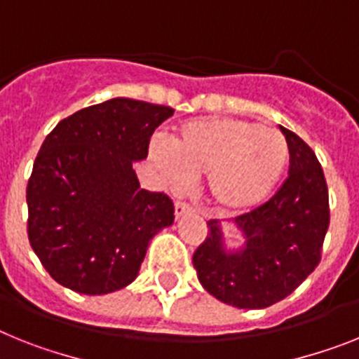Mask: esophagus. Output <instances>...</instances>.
Segmentation results:
<instances>
[{
  "label": "esophagus",
  "mask_w": 359,
  "mask_h": 359,
  "mask_svg": "<svg viewBox=\"0 0 359 359\" xmlns=\"http://www.w3.org/2000/svg\"><path fill=\"white\" fill-rule=\"evenodd\" d=\"M191 212H194V208L189 206L188 203H184V201H177V203H175V217H177V219L188 215V213Z\"/></svg>",
  "instance_id": "34e87169"
}]
</instances>
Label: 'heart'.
I'll return each mask as SVG.
<instances>
[{"mask_svg":"<svg viewBox=\"0 0 359 359\" xmlns=\"http://www.w3.org/2000/svg\"><path fill=\"white\" fill-rule=\"evenodd\" d=\"M151 153L171 188L206 175L208 197L224 213L261 206L290 158L281 133L239 118L189 120L171 135V149L156 142Z\"/></svg>","mask_w":359,"mask_h":359,"instance_id":"heart-1","label":"heart"}]
</instances>
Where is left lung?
Returning <instances> with one entry per match:
<instances>
[{
  "label": "left lung",
  "mask_w": 359,
  "mask_h": 359,
  "mask_svg": "<svg viewBox=\"0 0 359 359\" xmlns=\"http://www.w3.org/2000/svg\"><path fill=\"white\" fill-rule=\"evenodd\" d=\"M281 131L290 149L288 179L263 206L233 219L245 245L226 248L221 222L212 219L194 254L201 285L237 309H266L290 296L319 264L330 222L318 156L290 129Z\"/></svg>",
  "instance_id": "left-lung-1"
}]
</instances>
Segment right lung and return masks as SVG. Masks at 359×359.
Here are the masks:
<instances>
[{"label": "right lung", "mask_w": 359, "mask_h": 359, "mask_svg": "<svg viewBox=\"0 0 359 359\" xmlns=\"http://www.w3.org/2000/svg\"><path fill=\"white\" fill-rule=\"evenodd\" d=\"M171 107L113 98L47 135L27 184V233L54 281L87 296L135 281L149 241L175 221L165 194L140 188L153 131Z\"/></svg>", "instance_id": "right-lung-1"}]
</instances>
